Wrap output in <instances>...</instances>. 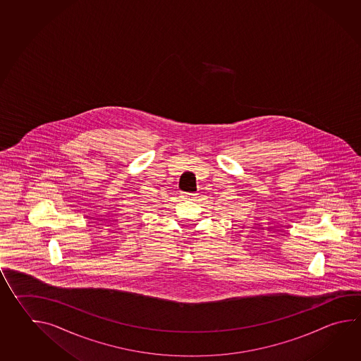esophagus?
Here are the masks:
<instances>
[{"mask_svg": "<svg viewBox=\"0 0 361 361\" xmlns=\"http://www.w3.org/2000/svg\"><path fill=\"white\" fill-rule=\"evenodd\" d=\"M192 195H195V194H192V192H181V198L183 199L194 198Z\"/></svg>", "mask_w": 361, "mask_h": 361, "instance_id": "1", "label": "esophagus"}]
</instances>
